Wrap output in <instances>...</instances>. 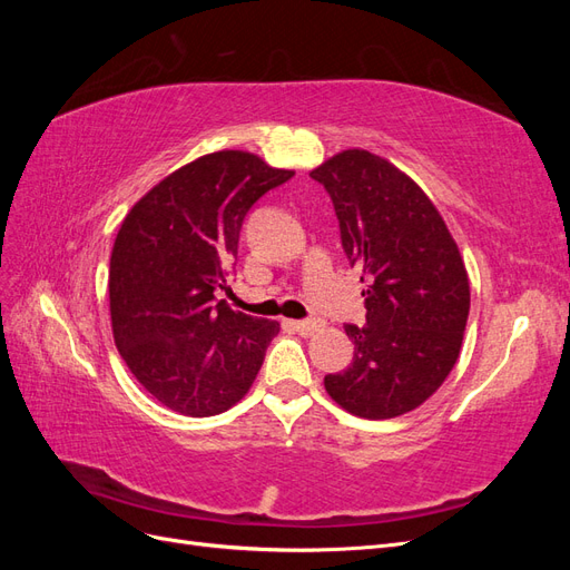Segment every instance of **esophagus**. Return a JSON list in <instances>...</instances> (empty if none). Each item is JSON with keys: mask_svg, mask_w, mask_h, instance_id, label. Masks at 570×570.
<instances>
[{"mask_svg": "<svg viewBox=\"0 0 570 570\" xmlns=\"http://www.w3.org/2000/svg\"><path fill=\"white\" fill-rule=\"evenodd\" d=\"M289 325H292V331H297L299 335H314L318 327H321V323L316 321V318H308V321H289Z\"/></svg>", "mask_w": 570, "mask_h": 570, "instance_id": "34e87169", "label": "esophagus"}]
</instances>
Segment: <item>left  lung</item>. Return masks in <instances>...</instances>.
<instances>
[{
    "label": "left lung",
    "mask_w": 570,
    "mask_h": 570,
    "mask_svg": "<svg viewBox=\"0 0 570 570\" xmlns=\"http://www.w3.org/2000/svg\"><path fill=\"white\" fill-rule=\"evenodd\" d=\"M312 178L331 195L342 249L366 283V325H344L354 358L325 375V390L354 416H402L459 358L471 308L459 247L423 189L366 149L335 154Z\"/></svg>",
    "instance_id": "obj_1"
}]
</instances>
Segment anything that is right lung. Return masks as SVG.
I'll return each instance as SVG.
<instances>
[{
	"label": "right lung",
	"instance_id": "add662e5",
	"mask_svg": "<svg viewBox=\"0 0 570 570\" xmlns=\"http://www.w3.org/2000/svg\"><path fill=\"white\" fill-rule=\"evenodd\" d=\"M295 170L249 151H214L137 202L109 266L114 342L154 400L204 419L237 404L278 335V321L233 312L218 289L247 212Z\"/></svg>",
	"mask_w": 570,
	"mask_h": 570
}]
</instances>
